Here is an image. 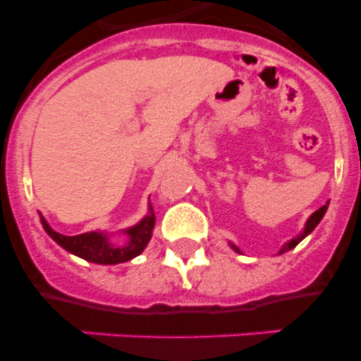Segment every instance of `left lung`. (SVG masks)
<instances>
[{
    "label": "left lung",
    "mask_w": 361,
    "mask_h": 361,
    "mask_svg": "<svg viewBox=\"0 0 361 361\" xmlns=\"http://www.w3.org/2000/svg\"><path fill=\"white\" fill-rule=\"evenodd\" d=\"M327 206H329V202H327V204H325V206H322V208H320V209H317V212L312 213V215H311V216H309V219H307V222H305V228H304V231L300 233L298 237H295V238H293V240L286 242V244H283V245H282V247H280L279 255H282V253H286V251L293 250V247H295V245H296V244H298V242H302V240H304V238H305V237H307L309 233H311V231H312V229H314V228H317V226H318V224H320V220H322V219H324L325 212H327ZM229 245H231L233 250L237 251V253H240V250H238L237 245H235V244H231V242H229Z\"/></svg>",
    "instance_id": "1"
}]
</instances>
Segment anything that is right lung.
Listing matches in <instances>:
<instances>
[{
  "label": "right lung",
  "instance_id": "add662e5",
  "mask_svg": "<svg viewBox=\"0 0 361 361\" xmlns=\"http://www.w3.org/2000/svg\"><path fill=\"white\" fill-rule=\"evenodd\" d=\"M41 224H43L44 231L49 233V237H52L68 253L85 258L88 262L114 266V264L128 262V260H132V258H135L137 255H141L145 251L149 238H152L155 215H153L152 204H149L148 215L133 228L124 229V233L128 235V242L124 245H114L108 240L106 233L101 231L81 233V235H75V237H66V235L54 231L43 216H41Z\"/></svg>",
  "mask_w": 361,
  "mask_h": 361
}]
</instances>
